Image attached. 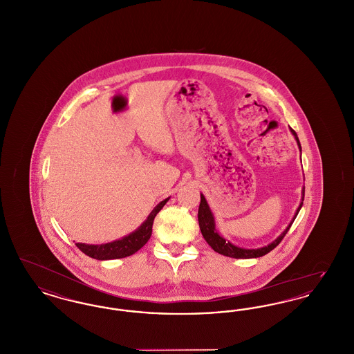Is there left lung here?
Instances as JSON below:
<instances>
[{
	"label": "left lung",
	"mask_w": 354,
	"mask_h": 354,
	"mask_svg": "<svg viewBox=\"0 0 354 354\" xmlns=\"http://www.w3.org/2000/svg\"><path fill=\"white\" fill-rule=\"evenodd\" d=\"M290 133L295 135V139L297 140V145H299V149L301 151V145H300V140L297 138V134L295 133V130L290 129ZM304 194H305V187L303 188V199L301 203L296 211V215L293 216L292 221L289 223V225L286 227V231L279 236L274 241H272L266 247H261V248H257V250H247V248H240V247H236L232 243L227 241L224 237L218 234L216 228H215V219H214V215L208 207V203L205 201V198L201 195V205H199V211H198V220H199V227H201V231H202V235L205 241L211 245V248L215 251V252L220 253V254H224V256H228V257H234V259H253V257H261L264 254L270 252L272 250H274L280 241L284 239V236L286 235V232L289 231L292 223L296 219L299 211L301 209L304 202Z\"/></svg>",
	"instance_id": "1"
}]
</instances>
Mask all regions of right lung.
<instances>
[{
    "mask_svg": "<svg viewBox=\"0 0 354 354\" xmlns=\"http://www.w3.org/2000/svg\"><path fill=\"white\" fill-rule=\"evenodd\" d=\"M169 198L159 203L153 209L149 218L143 221V224L130 235L124 236L119 240L106 243V244H84L75 243V245L87 256L97 259V260H113V259H122L139 251L151 237L152 223L156 214L163 208V205L169 202Z\"/></svg>",
    "mask_w": 354,
    "mask_h": 354,
    "instance_id": "1",
    "label": "right lung"
}]
</instances>
